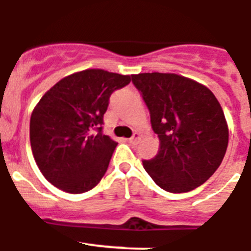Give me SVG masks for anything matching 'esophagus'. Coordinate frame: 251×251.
<instances>
[{"label": "esophagus", "instance_id": "34e87169", "mask_svg": "<svg viewBox=\"0 0 251 251\" xmlns=\"http://www.w3.org/2000/svg\"><path fill=\"white\" fill-rule=\"evenodd\" d=\"M140 139H141V134H140V132H134V135L130 137V142L135 145V144H137V142H139Z\"/></svg>", "mask_w": 251, "mask_h": 251}]
</instances>
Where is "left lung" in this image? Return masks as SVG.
<instances>
[{"label": "left lung", "mask_w": 251, "mask_h": 251, "mask_svg": "<svg viewBox=\"0 0 251 251\" xmlns=\"http://www.w3.org/2000/svg\"><path fill=\"white\" fill-rule=\"evenodd\" d=\"M150 111L160 150L142 165L169 193H186L213 175L226 152L229 127L215 95L176 74L132 75Z\"/></svg>", "instance_id": "1"}]
</instances>
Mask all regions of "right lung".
<instances>
[{
	"mask_svg": "<svg viewBox=\"0 0 251 251\" xmlns=\"http://www.w3.org/2000/svg\"><path fill=\"white\" fill-rule=\"evenodd\" d=\"M130 75L101 69L75 72L38 101L30 120L33 157L53 186L71 194L91 190L105 175L117 142L102 134L110 96Z\"/></svg>",
	"mask_w": 251,
	"mask_h": 251,
	"instance_id": "right-lung-1",
	"label": "right lung"
}]
</instances>
